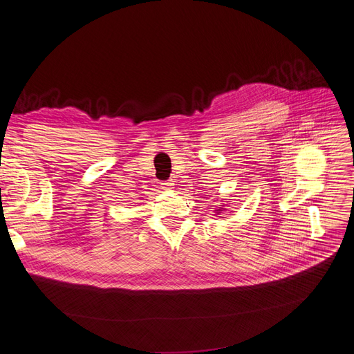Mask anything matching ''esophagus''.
Listing matches in <instances>:
<instances>
[{"label": "esophagus", "instance_id": "esophagus-1", "mask_svg": "<svg viewBox=\"0 0 354 354\" xmlns=\"http://www.w3.org/2000/svg\"><path fill=\"white\" fill-rule=\"evenodd\" d=\"M161 187H162L164 190L169 192V190H173V189H174V183H173V180H168V181H164V183H161Z\"/></svg>", "mask_w": 354, "mask_h": 354}]
</instances>
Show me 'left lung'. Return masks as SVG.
<instances>
[{"mask_svg":"<svg viewBox=\"0 0 354 354\" xmlns=\"http://www.w3.org/2000/svg\"><path fill=\"white\" fill-rule=\"evenodd\" d=\"M223 206H225V205H219V206H218V209H216V212H215V214H216V215H221V214H222V212H225V210H226V209H225Z\"/></svg>","mask_w":354,"mask_h":354,"instance_id":"1","label":"left lung"}]
</instances>
